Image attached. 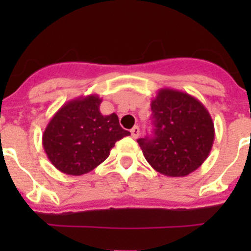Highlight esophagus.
<instances>
[{
  "instance_id": "1",
  "label": "esophagus",
  "mask_w": 251,
  "mask_h": 251,
  "mask_svg": "<svg viewBox=\"0 0 251 251\" xmlns=\"http://www.w3.org/2000/svg\"><path fill=\"white\" fill-rule=\"evenodd\" d=\"M130 136H132V138H134L136 139L137 137L139 136V127H133L132 129H130Z\"/></svg>"
}]
</instances>
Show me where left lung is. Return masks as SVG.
Instances as JSON below:
<instances>
[{
    "instance_id": "8db88e82",
    "label": "left lung",
    "mask_w": 251,
    "mask_h": 251,
    "mask_svg": "<svg viewBox=\"0 0 251 251\" xmlns=\"http://www.w3.org/2000/svg\"><path fill=\"white\" fill-rule=\"evenodd\" d=\"M152 138H139L147 162L168 177L196 171L210 154L215 139L211 115L199 99L185 92L162 88L151 101Z\"/></svg>"
}]
</instances>
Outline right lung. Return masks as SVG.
<instances>
[{
  "label": "right lung",
  "instance_id": "add662e5",
  "mask_svg": "<svg viewBox=\"0 0 251 251\" xmlns=\"http://www.w3.org/2000/svg\"><path fill=\"white\" fill-rule=\"evenodd\" d=\"M101 99L90 94L64 104L43 133V147L60 172L80 176L98 167L109 156L115 142L129 136L119 126L118 115H103Z\"/></svg>",
  "mask_w": 251,
  "mask_h": 251
}]
</instances>
